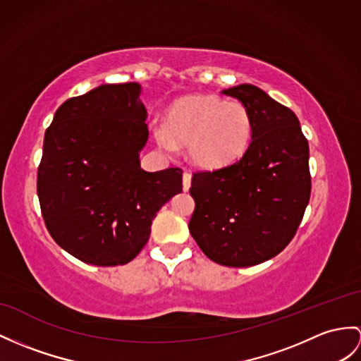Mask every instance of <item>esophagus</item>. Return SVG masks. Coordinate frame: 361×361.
Returning <instances> with one entry per match:
<instances>
[{
	"mask_svg": "<svg viewBox=\"0 0 361 361\" xmlns=\"http://www.w3.org/2000/svg\"><path fill=\"white\" fill-rule=\"evenodd\" d=\"M182 183H183V191H188L191 187V173H188V171L183 173Z\"/></svg>",
	"mask_w": 361,
	"mask_h": 361,
	"instance_id": "34e87169",
	"label": "esophagus"
}]
</instances>
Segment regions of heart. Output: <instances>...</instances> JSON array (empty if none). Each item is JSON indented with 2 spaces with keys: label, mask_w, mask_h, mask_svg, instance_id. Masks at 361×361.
<instances>
[{
  "label": "heart",
  "mask_w": 361,
  "mask_h": 361,
  "mask_svg": "<svg viewBox=\"0 0 361 361\" xmlns=\"http://www.w3.org/2000/svg\"><path fill=\"white\" fill-rule=\"evenodd\" d=\"M251 116L239 101L199 94L176 102L157 139L165 150L174 142L188 144L192 161L205 169H219L237 159L248 147Z\"/></svg>",
  "instance_id": "obj_1"
}]
</instances>
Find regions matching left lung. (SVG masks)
<instances>
[{"mask_svg": "<svg viewBox=\"0 0 361 361\" xmlns=\"http://www.w3.org/2000/svg\"><path fill=\"white\" fill-rule=\"evenodd\" d=\"M222 93L247 107L251 142L231 165L192 174L188 228L208 259L243 268L277 256L295 235L311 196L310 145L293 110L259 87Z\"/></svg>", "mask_w": 361, "mask_h": 361, "instance_id": "8db88e82", "label": "left lung"}]
</instances>
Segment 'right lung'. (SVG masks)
I'll list each match as a JSON object with an SVG mask.
<instances>
[{"instance_id":"1","label":"right lung","mask_w":361,"mask_h":361,"mask_svg":"<svg viewBox=\"0 0 361 361\" xmlns=\"http://www.w3.org/2000/svg\"><path fill=\"white\" fill-rule=\"evenodd\" d=\"M137 82L104 84L67 99L46 130L37 191L61 248L96 267L126 265L150 239L157 211L182 191V170L148 173Z\"/></svg>"}]
</instances>
